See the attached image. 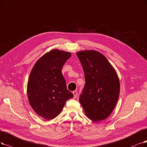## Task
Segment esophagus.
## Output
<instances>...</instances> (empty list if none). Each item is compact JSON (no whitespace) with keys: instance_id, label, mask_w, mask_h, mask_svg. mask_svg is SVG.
Instances as JSON below:
<instances>
[{"instance_id":"1","label":"esophagus","mask_w":147,"mask_h":147,"mask_svg":"<svg viewBox=\"0 0 147 147\" xmlns=\"http://www.w3.org/2000/svg\"><path fill=\"white\" fill-rule=\"evenodd\" d=\"M73 94L74 95V98L76 99L77 97V96H78V94H77V91H74L73 92Z\"/></svg>"}]
</instances>
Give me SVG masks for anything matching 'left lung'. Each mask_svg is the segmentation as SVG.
<instances>
[{"label":"left lung","instance_id":"obj_1","mask_svg":"<svg viewBox=\"0 0 147 147\" xmlns=\"http://www.w3.org/2000/svg\"><path fill=\"white\" fill-rule=\"evenodd\" d=\"M85 74V84L79 102L91 120L102 121L115 108L120 93V84L115 69L107 58L96 51L77 53Z\"/></svg>","mask_w":147,"mask_h":147}]
</instances>
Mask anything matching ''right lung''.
I'll return each mask as SVG.
<instances>
[{
  "label": "right lung",
  "instance_id": "obj_1",
  "mask_svg": "<svg viewBox=\"0 0 147 147\" xmlns=\"http://www.w3.org/2000/svg\"><path fill=\"white\" fill-rule=\"evenodd\" d=\"M71 53L53 50L42 56L30 73L27 94L30 105L38 115L47 120L57 117L74 95L67 90L62 73Z\"/></svg>",
  "mask_w": 147,
  "mask_h": 147
}]
</instances>
